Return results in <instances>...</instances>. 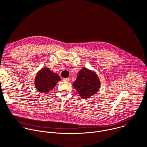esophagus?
<instances>
[{
	"label": "esophagus",
	"mask_w": 147,
	"mask_h": 147,
	"mask_svg": "<svg viewBox=\"0 0 147 147\" xmlns=\"http://www.w3.org/2000/svg\"><path fill=\"white\" fill-rule=\"evenodd\" d=\"M63 80L65 81H70V78H63Z\"/></svg>",
	"instance_id": "1"
}]
</instances>
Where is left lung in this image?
<instances>
[{"mask_svg":"<svg viewBox=\"0 0 147 147\" xmlns=\"http://www.w3.org/2000/svg\"><path fill=\"white\" fill-rule=\"evenodd\" d=\"M73 86L82 98L86 99L99 91L100 82L94 71L84 67L78 72Z\"/></svg>","mask_w":147,"mask_h":147,"instance_id":"1","label":"left lung"}]
</instances>
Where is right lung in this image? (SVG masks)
<instances>
[{
    "instance_id": "obj_1",
    "label": "right lung",
    "mask_w": 147,
    "mask_h": 147,
    "mask_svg": "<svg viewBox=\"0 0 147 147\" xmlns=\"http://www.w3.org/2000/svg\"><path fill=\"white\" fill-rule=\"evenodd\" d=\"M61 78L56 73L52 71L49 68H43L36 74L34 84L38 91L42 93H47L55 87Z\"/></svg>"
}]
</instances>
